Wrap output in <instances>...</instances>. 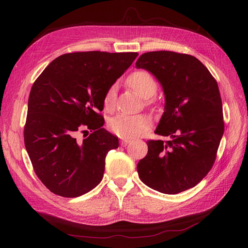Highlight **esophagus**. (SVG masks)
<instances>
[{
  "instance_id": "obj_1",
  "label": "esophagus",
  "mask_w": 248,
  "mask_h": 248,
  "mask_svg": "<svg viewBox=\"0 0 248 248\" xmlns=\"http://www.w3.org/2000/svg\"><path fill=\"white\" fill-rule=\"evenodd\" d=\"M130 142H131L130 140H121V145H122V146H127V145H129Z\"/></svg>"
}]
</instances>
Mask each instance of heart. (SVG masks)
I'll use <instances>...</instances> for the list:
<instances>
[{"instance_id":"obj_1","label":"heart","mask_w":248,"mask_h":248,"mask_svg":"<svg viewBox=\"0 0 248 248\" xmlns=\"http://www.w3.org/2000/svg\"><path fill=\"white\" fill-rule=\"evenodd\" d=\"M128 84L134 91H137L147 104H152V96L157 91V82L149 72L139 70L131 73L127 78ZM116 85L109 86L103 95L102 102L107 110H111L116 103ZM150 119L144 115H118L112 118L108 126L116 136L122 139H133L144 134L150 127Z\"/></svg>"}]
</instances>
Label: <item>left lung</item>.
I'll return each mask as SVG.
<instances>
[{
  "mask_svg": "<svg viewBox=\"0 0 248 248\" xmlns=\"http://www.w3.org/2000/svg\"><path fill=\"white\" fill-rule=\"evenodd\" d=\"M136 66L161 84L166 107L155 133L171 138L147 141L148 153L137 167L139 177L167 194L192 188L212 169L224 130L217 81L196 57L175 51L145 52Z\"/></svg>",
  "mask_w": 248,
  "mask_h": 248,
  "instance_id": "left-lung-1",
  "label": "left lung"
}]
</instances>
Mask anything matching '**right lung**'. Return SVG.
<instances>
[{
  "label": "right lung",
  "mask_w": 248,
  "mask_h": 248,
  "mask_svg": "<svg viewBox=\"0 0 248 248\" xmlns=\"http://www.w3.org/2000/svg\"><path fill=\"white\" fill-rule=\"evenodd\" d=\"M138 52L74 51L58 57L32 86L24 129L34 171L51 192L82 196L100 183L106 156L119 147L103 128L102 98ZM92 132L85 139L80 133Z\"/></svg>",
  "instance_id": "obj_1"
}]
</instances>
